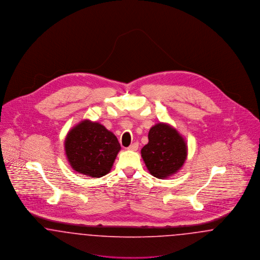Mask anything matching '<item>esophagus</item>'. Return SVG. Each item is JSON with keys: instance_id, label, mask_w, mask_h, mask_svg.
<instances>
[{"instance_id": "obj_1", "label": "esophagus", "mask_w": 260, "mask_h": 260, "mask_svg": "<svg viewBox=\"0 0 260 260\" xmlns=\"http://www.w3.org/2000/svg\"><path fill=\"white\" fill-rule=\"evenodd\" d=\"M137 148H138V143H137V142L133 143L132 145H129V146L127 147L128 150H132V151H136V150H137Z\"/></svg>"}]
</instances>
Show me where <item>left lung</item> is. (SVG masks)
<instances>
[{
    "label": "left lung",
    "mask_w": 260,
    "mask_h": 260,
    "mask_svg": "<svg viewBox=\"0 0 260 260\" xmlns=\"http://www.w3.org/2000/svg\"><path fill=\"white\" fill-rule=\"evenodd\" d=\"M148 139L141 156L150 173L164 179L177 173L187 157L184 138L173 126L159 123L150 128Z\"/></svg>",
    "instance_id": "obj_1"
}]
</instances>
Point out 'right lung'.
<instances>
[{
  "label": "right lung",
  "mask_w": 260,
  "mask_h": 260,
  "mask_svg": "<svg viewBox=\"0 0 260 260\" xmlns=\"http://www.w3.org/2000/svg\"><path fill=\"white\" fill-rule=\"evenodd\" d=\"M65 153L73 170L91 177L111 171L121 145L114 134L102 124L85 120L66 136Z\"/></svg>",
  "instance_id": "add662e5"
}]
</instances>
